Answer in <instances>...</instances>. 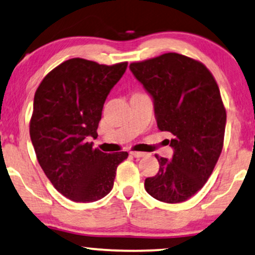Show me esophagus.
<instances>
[{
    "label": "esophagus",
    "mask_w": 255,
    "mask_h": 255,
    "mask_svg": "<svg viewBox=\"0 0 255 255\" xmlns=\"http://www.w3.org/2000/svg\"><path fill=\"white\" fill-rule=\"evenodd\" d=\"M129 154L131 156L136 157V159H140V157H143L147 155V154L143 153V151H129Z\"/></svg>",
    "instance_id": "obj_1"
}]
</instances>
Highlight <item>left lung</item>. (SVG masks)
I'll use <instances>...</instances> for the list:
<instances>
[{"label": "left lung", "mask_w": 255, "mask_h": 255, "mask_svg": "<svg viewBox=\"0 0 255 255\" xmlns=\"http://www.w3.org/2000/svg\"><path fill=\"white\" fill-rule=\"evenodd\" d=\"M129 68L153 98L157 128L173 135L172 160L155 155L159 172L144 188L159 201H186L204 187L224 146L226 109L218 83L205 64L176 53Z\"/></svg>", "instance_id": "obj_1"}]
</instances>
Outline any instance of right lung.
I'll use <instances>...</instances> for the list:
<instances>
[{"instance_id":"1","label":"right lung","mask_w":255,"mask_h":255,"mask_svg":"<svg viewBox=\"0 0 255 255\" xmlns=\"http://www.w3.org/2000/svg\"><path fill=\"white\" fill-rule=\"evenodd\" d=\"M127 62L106 66L85 59L64 61L36 89L29 133L41 168L56 191L75 202L98 201L112 191L127 151L93 148L102 108Z\"/></svg>"}]
</instances>
